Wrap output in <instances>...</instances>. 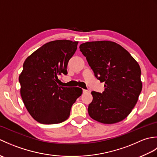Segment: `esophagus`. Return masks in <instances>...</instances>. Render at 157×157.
Wrapping results in <instances>:
<instances>
[{"instance_id":"obj_1","label":"esophagus","mask_w":157,"mask_h":157,"mask_svg":"<svg viewBox=\"0 0 157 157\" xmlns=\"http://www.w3.org/2000/svg\"><path fill=\"white\" fill-rule=\"evenodd\" d=\"M88 90H85V89H83V92L84 93H86V92H88Z\"/></svg>"}]
</instances>
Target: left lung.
Masks as SVG:
<instances>
[{
    "mask_svg": "<svg viewBox=\"0 0 157 157\" xmlns=\"http://www.w3.org/2000/svg\"><path fill=\"white\" fill-rule=\"evenodd\" d=\"M79 49L96 78L105 84L103 92H92L89 115L106 124L122 121L134 109L142 91L138 63L114 42H88L79 46Z\"/></svg>",
    "mask_w": 157,
    "mask_h": 157,
    "instance_id": "obj_1",
    "label": "left lung"
}]
</instances>
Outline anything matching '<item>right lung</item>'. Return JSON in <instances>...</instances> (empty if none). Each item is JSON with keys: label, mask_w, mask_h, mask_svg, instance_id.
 <instances>
[{"label": "right lung", "mask_w": 157, "mask_h": 157, "mask_svg": "<svg viewBox=\"0 0 157 157\" xmlns=\"http://www.w3.org/2000/svg\"><path fill=\"white\" fill-rule=\"evenodd\" d=\"M78 42L58 40L46 43L25 59L19 77L21 96L29 114L42 124L67 119L71 106L82 94L79 88L59 86L58 75L67 66Z\"/></svg>", "instance_id": "obj_1"}]
</instances>
